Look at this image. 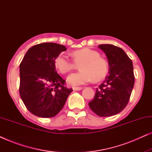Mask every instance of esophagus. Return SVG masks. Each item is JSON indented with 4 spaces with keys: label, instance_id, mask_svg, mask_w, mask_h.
I'll return each instance as SVG.
<instances>
[{
    "label": "esophagus",
    "instance_id": "34e87169",
    "mask_svg": "<svg viewBox=\"0 0 152 152\" xmlns=\"http://www.w3.org/2000/svg\"><path fill=\"white\" fill-rule=\"evenodd\" d=\"M83 88L82 87H73V88H72V89H73L74 91H80V90H82Z\"/></svg>",
    "mask_w": 152,
    "mask_h": 152
}]
</instances>
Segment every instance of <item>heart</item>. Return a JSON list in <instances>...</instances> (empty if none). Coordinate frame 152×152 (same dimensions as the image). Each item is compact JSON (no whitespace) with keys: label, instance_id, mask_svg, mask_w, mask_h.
Returning <instances> with one entry per match:
<instances>
[{"label":"heart","instance_id":"heart-1","mask_svg":"<svg viewBox=\"0 0 152 152\" xmlns=\"http://www.w3.org/2000/svg\"><path fill=\"white\" fill-rule=\"evenodd\" d=\"M75 62L67 56L61 54L55 59V66L61 73H67L80 66L81 71L72 73L68 77V82L72 86H81L95 81L103 80L109 72V64L100 57L97 52L84 48L72 53Z\"/></svg>","mask_w":152,"mask_h":152}]
</instances>
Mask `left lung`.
I'll return each instance as SVG.
<instances>
[{
    "mask_svg": "<svg viewBox=\"0 0 152 152\" xmlns=\"http://www.w3.org/2000/svg\"><path fill=\"white\" fill-rule=\"evenodd\" d=\"M109 63V75L97 88L89 107L100 117L112 116L127 105L134 88L135 77L132 60L123 50L111 44L99 45Z\"/></svg>",
    "mask_w": 152,
    "mask_h": 152,
    "instance_id": "1",
    "label": "left lung"
}]
</instances>
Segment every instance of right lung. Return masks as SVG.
Here are the masks:
<instances>
[{"label":"right lung","instance_id":"obj_1","mask_svg":"<svg viewBox=\"0 0 152 152\" xmlns=\"http://www.w3.org/2000/svg\"><path fill=\"white\" fill-rule=\"evenodd\" d=\"M66 50L58 43L35 45L20 64V96L28 111L38 117L55 116L72 91L64 86L65 80L56 71L55 59Z\"/></svg>","mask_w":152,"mask_h":152}]
</instances>
